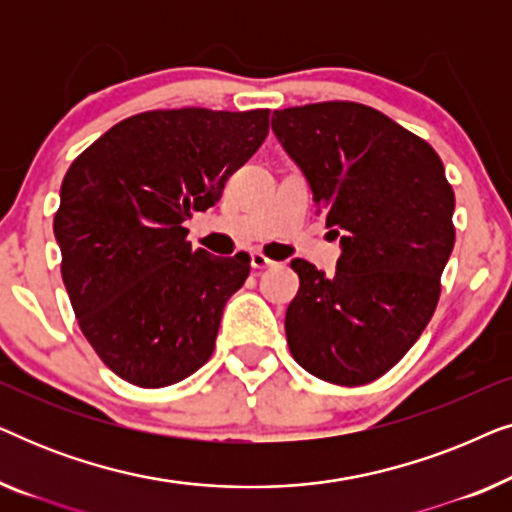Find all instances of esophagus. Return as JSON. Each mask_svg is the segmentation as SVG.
Here are the masks:
<instances>
[{
	"instance_id": "obj_1",
	"label": "esophagus",
	"mask_w": 512,
	"mask_h": 512,
	"mask_svg": "<svg viewBox=\"0 0 512 512\" xmlns=\"http://www.w3.org/2000/svg\"><path fill=\"white\" fill-rule=\"evenodd\" d=\"M272 265H275V261H270V258L261 254V251H254V254H251V268L254 270H265L272 268Z\"/></svg>"
}]
</instances>
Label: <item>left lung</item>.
<instances>
[{"mask_svg":"<svg viewBox=\"0 0 512 512\" xmlns=\"http://www.w3.org/2000/svg\"><path fill=\"white\" fill-rule=\"evenodd\" d=\"M272 130L340 237L333 277L296 261L286 342L319 380L361 387L408 354L436 312L454 247V191L426 139L359 102L279 109Z\"/></svg>","mask_w":512,"mask_h":512,"instance_id":"left-lung-1","label":"left lung"}]
</instances>
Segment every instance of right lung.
<instances>
[{
	"label": "right lung",
	"instance_id": "1",
	"mask_svg": "<svg viewBox=\"0 0 512 512\" xmlns=\"http://www.w3.org/2000/svg\"><path fill=\"white\" fill-rule=\"evenodd\" d=\"M270 109L135 114L69 165L53 230L60 272L90 347L121 380L160 389L214 352L249 254L193 249L184 223L265 142Z\"/></svg>",
	"mask_w": 512,
	"mask_h": 512
}]
</instances>
